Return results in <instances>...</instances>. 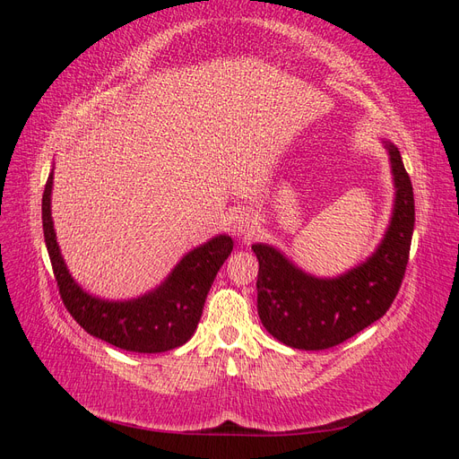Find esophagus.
I'll use <instances>...</instances> for the list:
<instances>
[{
    "label": "esophagus",
    "instance_id": "34e87169",
    "mask_svg": "<svg viewBox=\"0 0 459 459\" xmlns=\"http://www.w3.org/2000/svg\"><path fill=\"white\" fill-rule=\"evenodd\" d=\"M258 224L256 220L251 216V214H239L238 218H235V224H233V230L238 235H241V238H251V235L256 231Z\"/></svg>",
    "mask_w": 459,
    "mask_h": 459
}]
</instances>
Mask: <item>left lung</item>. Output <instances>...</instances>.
Returning <instances> with one entry per match:
<instances>
[{
  "instance_id": "1",
  "label": "left lung",
  "mask_w": 459,
  "mask_h": 459,
  "mask_svg": "<svg viewBox=\"0 0 459 459\" xmlns=\"http://www.w3.org/2000/svg\"><path fill=\"white\" fill-rule=\"evenodd\" d=\"M394 176V208L375 253L337 277H314L277 248L256 243L258 316L277 341L299 351H325L386 314L408 266L415 206L400 151L385 142Z\"/></svg>"
}]
</instances>
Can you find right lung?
<instances>
[{"label": "right lung", "instance_id": "add662e5", "mask_svg": "<svg viewBox=\"0 0 459 459\" xmlns=\"http://www.w3.org/2000/svg\"><path fill=\"white\" fill-rule=\"evenodd\" d=\"M53 172L41 197V224L49 260L66 310L90 335L122 351L155 354L178 349L195 333L208 290L230 256V235L193 248L151 293L132 300H103L86 293L68 273L51 220Z\"/></svg>", "mask_w": 459, "mask_h": 459}]
</instances>
